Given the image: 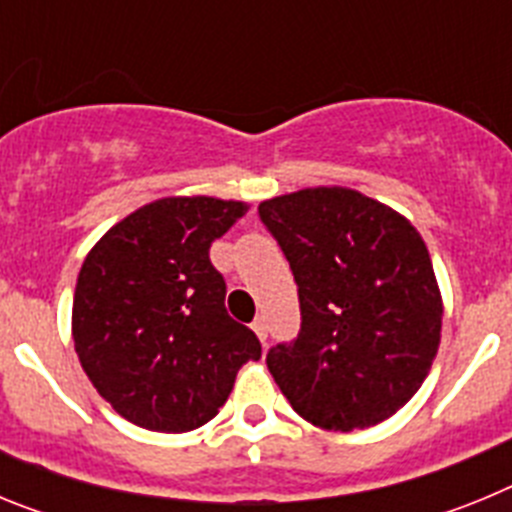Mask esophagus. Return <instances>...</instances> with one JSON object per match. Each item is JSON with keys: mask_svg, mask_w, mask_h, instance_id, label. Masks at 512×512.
<instances>
[{"mask_svg": "<svg viewBox=\"0 0 512 512\" xmlns=\"http://www.w3.org/2000/svg\"><path fill=\"white\" fill-rule=\"evenodd\" d=\"M251 328H253V333L259 336V341L266 343V336H269V328H266V318H256V320H253Z\"/></svg>", "mask_w": 512, "mask_h": 512, "instance_id": "esophagus-1", "label": "esophagus"}]
</instances>
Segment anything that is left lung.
<instances>
[{"label": "left lung", "instance_id": "1", "mask_svg": "<svg viewBox=\"0 0 512 512\" xmlns=\"http://www.w3.org/2000/svg\"><path fill=\"white\" fill-rule=\"evenodd\" d=\"M259 215L300 295V333L266 354L282 395L325 431L395 415L441 343V289L418 230L348 187L282 194L261 202Z\"/></svg>", "mask_w": 512, "mask_h": 512}]
</instances>
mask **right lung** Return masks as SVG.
<instances>
[{"label":"right lung","instance_id":"right-lung-1","mask_svg":"<svg viewBox=\"0 0 512 512\" xmlns=\"http://www.w3.org/2000/svg\"><path fill=\"white\" fill-rule=\"evenodd\" d=\"M246 202L164 197L122 217L81 264L71 333L94 390L130 423L184 433L217 415L246 361L251 328L225 310L210 246Z\"/></svg>","mask_w":512,"mask_h":512}]
</instances>
